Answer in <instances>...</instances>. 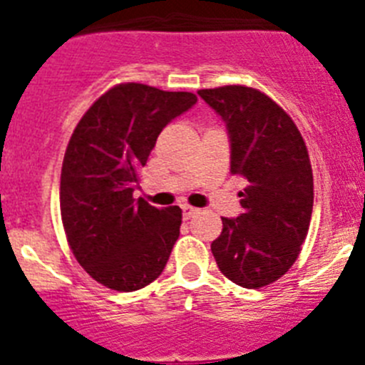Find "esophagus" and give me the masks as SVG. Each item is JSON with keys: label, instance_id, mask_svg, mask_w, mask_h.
<instances>
[{"label": "esophagus", "instance_id": "1", "mask_svg": "<svg viewBox=\"0 0 365 365\" xmlns=\"http://www.w3.org/2000/svg\"><path fill=\"white\" fill-rule=\"evenodd\" d=\"M180 208H182V215H185V219H190V217H193L195 214H199L197 208H193V206H190V205H182Z\"/></svg>", "mask_w": 365, "mask_h": 365}]
</instances>
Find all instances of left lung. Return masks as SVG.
<instances>
[{"mask_svg":"<svg viewBox=\"0 0 365 365\" xmlns=\"http://www.w3.org/2000/svg\"><path fill=\"white\" fill-rule=\"evenodd\" d=\"M197 95L227 124L230 172L247 180L240 192L243 214L222 217L212 254L235 285H270L291 269L307 237L314 201L307 146L292 118L265 93L225 86Z\"/></svg>","mask_w":365,"mask_h":365,"instance_id":"1","label":"left lung"}]
</instances>
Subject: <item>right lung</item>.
Wrapping results in <instances>:
<instances>
[{
    "instance_id": "right-lung-1",
    "label": "right lung",
    "mask_w": 365,
    "mask_h": 365,
    "mask_svg": "<svg viewBox=\"0 0 365 365\" xmlns=\"http://www.w3.org/2000/svg\"><path fill=\"white\" fill-rule=\"evenodd\" d=\"M197 102L144 83L111 87L74 128L63 157L60 210L74 257L108 289L138 291L160 276L179 237V206L133 199L157 137Z\"/></svg>"
}]
</instances>
